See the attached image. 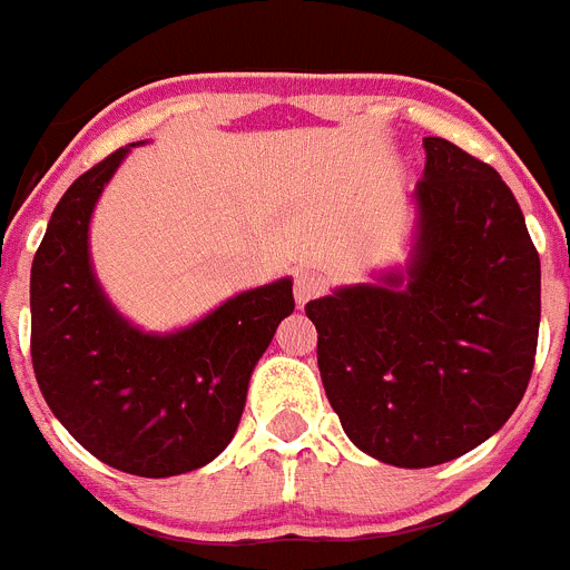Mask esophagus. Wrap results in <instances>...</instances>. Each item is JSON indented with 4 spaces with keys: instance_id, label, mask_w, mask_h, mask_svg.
<instances>
[{
    "instance_id": "34e87169",
    "label": "esophagus",
    "mask_w": 570,
    "mask_h": 570,
    "mask_svg": "<svg viewBox=\"0 0 570 570\" xmlns=\"http://www.w3.org/2000/svg\"><path fill=\"white\" fill-rule=\"evenodd\" d=\"M322 291H325V279H322L320 274H308V271L296 274L294 296H296V302H299V305H308V302L316 299Z\"/></svg>"
}]
</instances>
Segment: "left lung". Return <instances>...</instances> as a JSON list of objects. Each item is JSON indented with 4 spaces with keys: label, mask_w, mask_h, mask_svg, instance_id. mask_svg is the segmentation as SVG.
<instances>
[{
    "label": "left lung",
    "mask_w": 570,
    "mask_h": 570,
    "mask_svg": "<svg viewBox=\"0 0 570 570\" xmlns=\"http://www.w3.org/2000/svg\"><path fill=\"white\" fill-rule=\"evenodd\" d=\"M405 262L308 302L316 360L362 454L431 468L508 422L540 334V254L491 165L425 136Z\"/></svg>",
    "instance_id": "left-lung-1"
}]
</instances>
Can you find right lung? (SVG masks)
I'll list each match as a JSON object with an SVG mask.
<instances>
[{
	"label": "right lung",
	"instance_id": "add662e5",
	"mask_svg": "<svg viewBox=\"0 0 570 570\" xmlns=\"http://www.w3.org/2000/svg\"><path fill=\"white\" fill-rule=\"evenodd\" d=\"M130 142L82 174L50 214L30 268V356L68 434L116 471L176 476L223 454L250 374L285 316L294 279L239 291L174 331H145L105 294L90 219Z\"/></svg>",
	"mask_w": 570,
	"mask_h": 570
}]
</instances>
